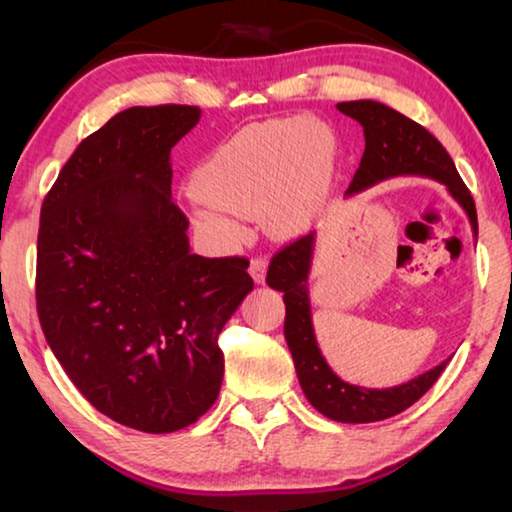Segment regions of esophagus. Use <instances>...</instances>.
I'll return each instance as SVG.
<instances>
[{"label": "esophagus", "mask_w": 512, "mask_h": 512, "mask_svg": "<svg viewBox=\"0 0 512 512\" xmlns=\"http://www.w3.org/2000/svg\"><path fill=\"white\" fill-rule=\"evenodd\" d=\"M266 268H268V262H266L264 257H253V259H250L248 273L255 280V284H264L266 282Z\"/></svg>", "instance_id": "esophagus-1"}]
</instances>
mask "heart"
<instances>
[{"label": "heart", "instance_id": "heart-1", "mask_svg": "<svg viewBox=\"0 0 512 512\" xmlns=\"http://www.w3.org/2000/svg\"><path fill=\"white\" fill-rule=\"evenodd\" d=\"M336 160L339 140L318 119L277 117L244 126L194 171V221L221 244L244 237V221L257 214L271 237H296L323 210Z\"/></svg>", "mask_w": 512, "mask_h": 512}]
</instances>
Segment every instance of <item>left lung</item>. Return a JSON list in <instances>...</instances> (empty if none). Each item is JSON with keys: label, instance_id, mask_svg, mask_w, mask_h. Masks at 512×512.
I'll list each match as a JSON object with an SVG mask.
<instances>
[{"label": "left lung", "instance_id": "obj_1", "mask_svg": "<svg viewBox=\"0 0 512 512\" xmlns=\"http://www.w3.org/2000/svg\"><path fill=\"white\" fill-rule=\"evenodd\" d=\"M343 115L352 117L363 126L366 151L352 185L345 198L366 192L372 185L400 176H422L433 178L447 187L454 201L463 207L470 219L474 237L479 235L476 223V207L470 189L458 176L454 160L443 149L436 137L427 128L404 117L402 112L384 106L379 101H343L336 103ZM316 253V232L293 241L280 250L268 266L266 284L275 291L284 293L287 318H284V339L296 363L300 388L309 404L325 418L348 424L379 422L402 413L415 404L420 397L436 384L440 372L445 370L449 359L438 363L436 368L422 372L406 384L393 388H363L343 381L329 368L323 352L318 348L314 323H311L309 302V273Z\"/></svg>", "mask_w": 512, "mask_h": 512}]
</instances>
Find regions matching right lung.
<instances>
[{
    "label": "right lung",
    "instance_id": "right-lung-1",
    "mask_svg": "<svg viewBox=\"0 0 512 512\" xmlns=\"http://www.w3.org/2000/svg\"><path fill=\"white\" fill-rule=\"evenodd\" d=\"M192 106H135L76 146L40 210L36 302L72 384L124 427L171 433L216 402L223 325L253 291L241 257L189 250L169 155Z\"/></svg>",
    "mask_w": 512,
    "mask_h": 512
}]
</instances>
